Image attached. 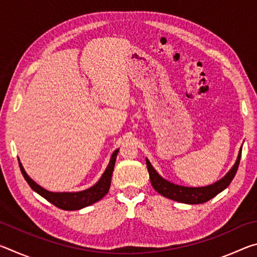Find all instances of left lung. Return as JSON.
Wrapping results in <instances>:
<instances>
[{"label":"left lung","instance_id":"1","mask_svg":"<svg viewBox=\"0 0 257 257\" xmlns=\"http://www.w3.org/2000/svg\"><path fill=\"white\" fill-rule=\"evenodd\" d=\"M241 149L242 147H240V150H239L236 163L233 164V167L230 169L227 175L219 181L205 187H185L165 180L164 178L161 177L159 173L155 171V169L152 167L149 159H146V165L147 170H149L151 184L159 194H161L164 197L172 199V201H177L185 204L205 203L207 201H210L211 198L216 196V195L221 193L222 190H224L230 185V182L232 181L233 177L236 176V172L238 170L239 162H240Z\"/></svg>","mask_w":257,"mask_h":257}]
</instances>
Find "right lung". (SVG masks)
Wrapping results in <instances>:
<instances>
[{
	"label": "right lung",
	"mask_w": 257,
	"mask_h": 257,
	"mask_svg": "<svg viewBox=\"0 0 257 257\" xmlns=\"http://www.w3.org/2000/svg\"><path fill=\"white\" fill-rule=\"evenodd\" d=\"M119 150H115L113 152L111 156L110 162H108L107 168L96 184L93 187H90L88 189L81 190V191H75V193H53V191L46 190L37 185L32 178H30L27 173H26L23 164L19 161V167L21 173H23L26 181L28 182L30 188L36 191L37 194H40L42 197L47 199L50 203L53 204L56 207L61 208V210L66 211H75L80 210L86 206L92 205V204L98 202L99 199H102L107 194L108 189L111 186V178L113 173V169H114L115 159L118 155Z\"/></svg>",
	"instance_id": "obj_1"
}]
</instances>
